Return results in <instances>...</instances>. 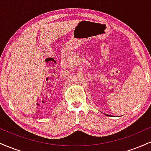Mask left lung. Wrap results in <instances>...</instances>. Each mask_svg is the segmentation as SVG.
Instances as JSON below:
<instances>
[{"mask_svg": "<svg viewBox=\"0 0 151 151\" xmlns=\"http://www.w3.org/2000/svg\"><path fill=\"white\" fill-rule=\"evenodd\" d=\"M105 115H106V116H107V114H105Z\"/></svg>", "mask_w": 151, "mask_h": 151, "instance_id": "8db88e82", "label": "left lung"}]
</instances>
